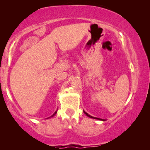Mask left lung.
I'll return each mask as SVG.
<instances>
[{"mask_svg": "<svg viewBox=\"0 0 150 150\" xmlns=\"http://www.w3.org/2000/svg\"><path fill=\"white\" fill-rule=\"evenodd\" d=\"M83 112H84V113H85L86 115H87V117H90V118H93V119H96V120H102V119H100V118H97V117H92V116H91L90 115H89L87 113V112H86L85 111H84L83 110Z\"/></svg>", "mask_w": 150, "mask_h": 150, "instance_id": "1", "label": "left lung"}]
</instances>
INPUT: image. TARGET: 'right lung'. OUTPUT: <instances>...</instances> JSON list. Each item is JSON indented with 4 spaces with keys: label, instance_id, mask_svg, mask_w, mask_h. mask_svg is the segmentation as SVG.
<instances>
[{
    "label": "right lung",
    "instance_id": "add662e5",
    "mask_svg": "<svg viewBox=\"0 0 150 150\" xmlns=\"http://www.w3.org/2000/svg\"><path fill=\"white\" fill-rule=\"evenodd\" d=\"M57 111H55V112H54V114H53V115H52L50 117H53V116H54V115H56V113H57ZM48 118H50V117H48Z\"/></svg>",
    "mask_w": 150,
    "mask_h": 150
}]
</instances>
